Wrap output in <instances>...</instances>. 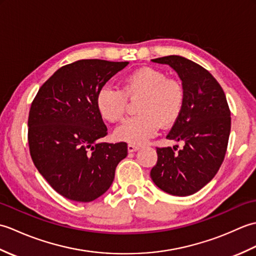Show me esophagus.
Wrapping results in <instances>:
<instances>
[{"label":"esophagus","mask_w":256,"mask_h":256,"mask_svg":"<svg viewBox=\"0 0 256 256\" xmlns=\"http://www.w3.org/2000/svg\"><path fill=\"white\" fill-rule=\"evenodd\" d=\"M138 150H140V146H138V145H134V144H128V153H133V152Z\"/></svg>","instance_id":"obj_1"}]
</instances>
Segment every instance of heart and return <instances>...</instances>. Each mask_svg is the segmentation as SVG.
Wrapping results in <instances>:
<instances>
[{
  "label": "heart",
  "instance_id": "obj_1",
  "mask_svg": "<svg viewBox=\"0 0 256 256\" xmlns=\"http://www.w3.org/2000/svg\"><path fill=\"white\" fill-rule=\"evenodd\" d=\"M128 99H138L135 106L138 116L120 125L114 136L140 145L154 136L160 124L168 128L177 121L184 104V90L180 82L167 79L160 70L145 67L128 74L121 90L102 86L96 96V108L106 121L118 122L126 111Z\"/></svg>",
  "mask_w": 256,
  "mask_h": 256
}]
</instances>
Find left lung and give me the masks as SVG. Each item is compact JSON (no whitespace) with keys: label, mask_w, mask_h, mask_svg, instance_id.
<instances>
[{"label":"left lung","mask_w":256,"mask_h":256,"mask_svg":"<svg viewBox=\"0 0 256 256\" xmlns=\"http://www.w3.org/2000/svg\"><path fill=\"white\" fill-rule=\"evenodd\" d=\"M152 62L170 66L182 81L184 108L166 138L184 144L179 150L156 148L158 158L150 178L165 192L184 197L197 192L218 172L229 142L231 112L224 89L200 64L175 55Z\"/></svg>","instance_id":"obj_1"}]
</instances>
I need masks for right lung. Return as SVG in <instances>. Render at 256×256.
Instances as JSON below:
<instances>
[{
    "label": "right lung",
    "mask_w": 256,
    "mask_h": 256,
    "mask_svg": "<svg viewBox=\"0 0 256 256\" xmlns=\"http://www.w3.org/2000/svg\"><path fill=\"white\" fill-rule=\"evenodd\" d=\"M128 62L81 59L59 68L38 90L28 116L32 162L69 200L90 202L110 188L128 144L100 143L108 128L96 108L103 86Z\"/></svg>",
    "instance_id": "right-lung-1"
}]
</instances>
